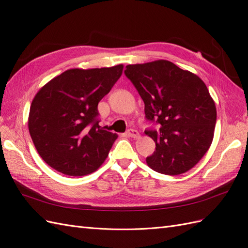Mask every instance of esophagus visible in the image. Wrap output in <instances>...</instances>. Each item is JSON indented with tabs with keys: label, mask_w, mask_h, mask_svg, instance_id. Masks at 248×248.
Returning a JSON list of instances; mask_svg holds the SVG:
<instances>
[{
	"label": "esophagus",
	"mask_w": 248,
	"mask_h": 248,
	"mask_svg": "<svg viewBox=\"0 0 248 248\" xmlns=\"http://www.w3.org/2000/svg\"><path fill=\"white\" fill-rule=\"evenodd\" d=\"M127 136L129 138H133V139H139L140 138V133L138 130L136 129H129L127 131Z\"/></svg>",
	"instance_id": "34e87169"
}]
</instances>
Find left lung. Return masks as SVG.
<instances>
[{"label":"left lung","instance_id":"left-lung-1","mask_svg":"<svg viewBox=\"0 0 248 248\" xmlns=\"http://www.w3.org/2000/svg\"><path fill=\"white\" fill-rule=\"evenodd\" d=\"M124 72L145 103L146 118L160 124L145 131L156 145L148 167L170 176L192 169L214 137L216 107L205 82L167 60L127 65Z\"/></svg>","mask_w":248,"mask_h":248}]
</instances>
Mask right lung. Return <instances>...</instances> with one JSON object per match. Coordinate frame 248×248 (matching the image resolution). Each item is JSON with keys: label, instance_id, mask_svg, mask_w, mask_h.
<instances>
[{"label": "right lung", "instance_id": "right-lung-1", "mask_svg": "<svg viewBox=\"0 0 248 248\" xmlns=\"http://www.w3.org/2000/svg\"><path fill=\"white\" fill-rule=\"evenodd\" d=\"M123 67L68 69L37 92L28 126L37 152L49 167L79 177L107 159L118 134L98 124L97 107L122 76Z\"/></svg>", "mask_w": 248, "mask_h": 248}]
</instances>
